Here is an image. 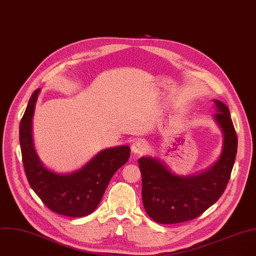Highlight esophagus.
<instances>
[{
	"label": "esophagus",
	"instance_id": "obj_1",
	"mask_svg": "<svg viewBox=\"0 0 256 256\" xmlns=\"http://www.w3.org/2000/svg\"><path fill=\"white\" fill-rule=\"evenodd\" d=\"M146 148H148V144L142 140H136L132 146V150L134 154H142L146 150Z\"/></svg>",
	"mask_w": 256,
	"mask_h": 256
}]
</instances>
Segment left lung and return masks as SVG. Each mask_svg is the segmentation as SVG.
<instances>
[{
    "instance_id": "obj_1",
    "label": "left lung",
    "mask_w": 256,
    "mask_h": 256,
    "mask_svg": "<svg viewBox=\"0 0 256 256\" xmlns=\"http://www.w3.org/2000/svg\"><path fill=\"white\" fill-rule=\"evenodd\" d=\"M214 120L224 138L222 152L210 168L196 175L179 176L160 160L142 156V196L146 214L160 224H175L197 218L221 197L230 179L237 152V136L229 108L218 100Z\"/></svg>"
}]
</instances>
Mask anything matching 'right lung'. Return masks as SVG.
I'll return each mask as SVG.
<instances>
[{
	"instance_id": "add662e5",
	"label": "right lung",
	"mask_w": 256,
	"mask_h": 256,
	"mask_svg": "<svg viewBox=\"0 0 256 256\" xmlns=\"http://www.w3.org/2000/svg\"><path fill=\"white\" fill-rule=\"evenodd\" d=\"M40 88L30 98L20 122V146L26 177L33 191L53 212L83 217L92 213L118 170L130 158L128 146L108 148L100 152L80 170L59 174L47 168L34 148L32 118Z\"/></svg>"
}]
</instances>
